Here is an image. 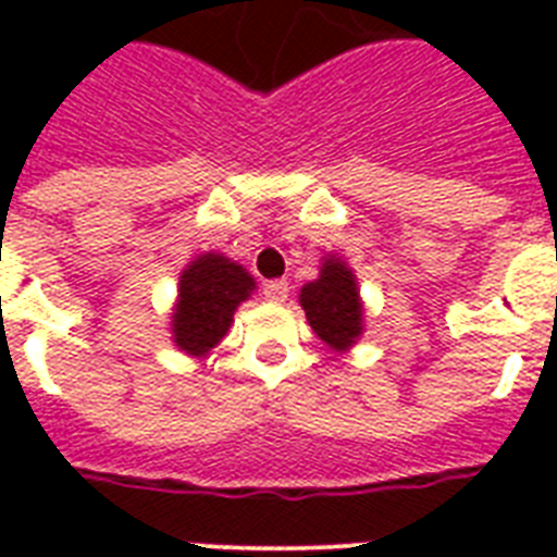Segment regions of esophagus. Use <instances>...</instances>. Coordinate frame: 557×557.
I'll return each mask as SVG.
<instances>
[{
	"label": "esophagus",
	"mask_w": 557,
	"mask_h": 557,
	"mask_svg": "<svg viewBox=\"0 0 557 557\" xmlns=\"http://www.w3.org/2000/svg\"><path fill=\"white\" fill-rule=\"evenodd\" d=\"M262 295L271 304H283L288 297V283L286 280H269V283H262Z\"/></svg>",
	"instance_id": "1"
}]
</instances>
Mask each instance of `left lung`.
Here are the masks:
<instances>
[{
  "label": "left lung",
  "instance_id": "8db88e82",
  "mask_svg": "<svg viewBox=\"0 0 557 557\" xmlns=\"http://www.w3.org/2000/svg\"><path fill=\"white\" fill-rule=\"evenodd\" d=\"M306 321L332 349H347L361 335V300L356 274L341 260H326L321 277L300 288Z\"/></svg>",
  "mask_w": 557,
  "mask_h": 557
}]
</instances>
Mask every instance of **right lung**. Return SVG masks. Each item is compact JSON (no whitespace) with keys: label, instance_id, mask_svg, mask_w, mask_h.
Here are the masks:
<instances>
[{"label":"right lung","instance_id":"obj_1","mask_svg":"<svg viewBox=\"0 0 557 557\" xmlns=\"http://www.w3.org/2000/svg\"><path fill=\"white\" fill-rule=\"evenodd\" d=\"M253 292L251 274L236 262L205 253L178 280L173 338L190 356H205L225 338L234 309Z\"/></svg>","mask_w":557,"mask_h":557}]
</instances>
